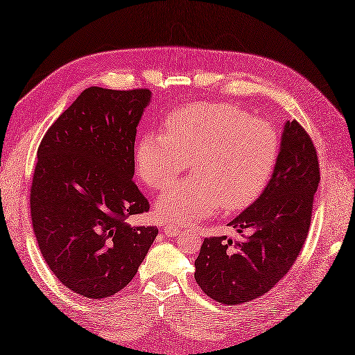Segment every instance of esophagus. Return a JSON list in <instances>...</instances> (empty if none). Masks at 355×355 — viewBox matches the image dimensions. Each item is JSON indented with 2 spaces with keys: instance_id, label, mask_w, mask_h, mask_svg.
I'll use <instances>...</instances> for the list:
<instances>
[{
  "instance_id": "obj_1",
  "label": "esophagus",
  "mask_w": 355,
  "mask_h": 355,
  "mask_svg": "<svg viewBox=\"0 0 355 355\" xmlns=\"http://www.w3.org/2000/svg\"><path fill=\"white\" fill-rule=\"evenodd\" d=\"M162 230H164V233L167 236H173V237H176L182 233V230L178 225H164L162 227Z\"/></svg>"
}]
</instances>
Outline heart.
I'll return each mask as SVG.
<instances>
[{"label": "heart", "mask_w": 355, "mask_h": 355, "mask_svg": "<svg viewBox=\"0 0 355 355\" xmlns=\"http://www.w3.org/2000/svg\"><path fill=\"white\" fill-rule=\"evenodd\" d=\"M166 134L146 132L136 146V170L154 189L170 187L193 161L194 176L161 194L155 212L167 223L191 224L219 207L233 214L251 206L269 185L281 154L277 130L224 103L171 110Z\"/></svg>", "instance_id": "obj_1"}]
</instances>
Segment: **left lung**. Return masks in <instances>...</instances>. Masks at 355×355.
<instances>
[{
	"instance_id": "left-lung-1",
	"label": "left lung",
	"mask_w": 355,
	"mask_h": 355,
	"mask_svg": "<svg viewBox=\"0 0 355 355\" xmlns=\"http://www.w3.org/2000/svg\"><path fill=\"white\" fill-rule=\"evenodd\" d=\"M320 184L317 150L297 121H286L279 161L257 201L228 225L249 230L243 242L207 237L196 260L200 288L223 304L258 299L288 273L308 237Z\"/></svg>"
}]
</instances>
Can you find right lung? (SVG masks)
<instances>
[{"label":"right lung","mask_w":355,"mask_h":355,"mask_svg":"<svg viewBox=\"0 0 355 355\" xmlns=\"http://www.w3.org/2000/svg\"><path fill=\"white\" fill-rule=\"evenodd\" d=\"M149 89L91 86L46 131L30 191L46 264L64 286L106 299L127 286L158 234L127 218L149 210L134 176V141Z\"/></svg>","instance_id":"obj_1"}]
</instances>
